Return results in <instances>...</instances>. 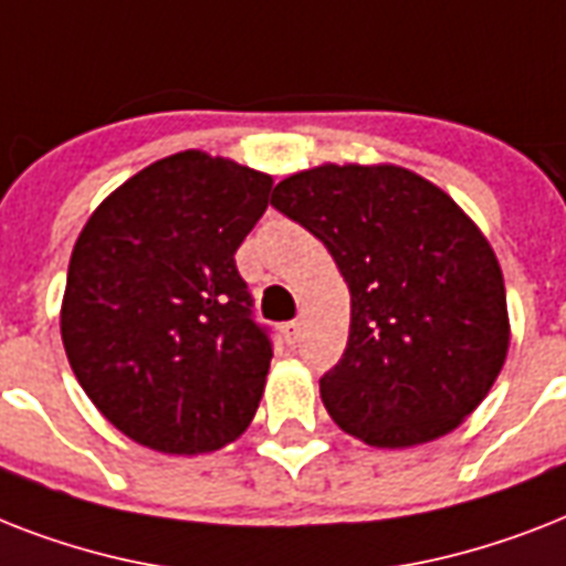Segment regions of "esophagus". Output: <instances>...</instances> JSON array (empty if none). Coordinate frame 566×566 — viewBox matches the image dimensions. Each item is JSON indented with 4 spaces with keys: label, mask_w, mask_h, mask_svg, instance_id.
<instances>
[{
    "label": "esophagus",
    "mask_w": 566,
    "mask_h": 566,
    "mask_svg": "<svg viewBox=\"0 0 566 566\" xmlns=\"http://www.w3.org/2000/svg\"><path fill=\"white\" fill-rule=\"evenodd\" d=\"M282 335H284V340H287V344H300V337H302V323L300 319H291V323H284L282 326Z\"/></svg>",
    "instance_id": "esophagus-1"
}]
</instances>
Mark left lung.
I'll list each match as a JSON object with an SVG mask.
<instances>
[{"mask_svg":"<svg viewBox=\"0 0 566 566\" xmlns=\"http://www.w3.org/2000/svg\"><path fill=\"white\" fill-rule=\"evenodd\" d=\"M273 208L323 240L349 284L344 358L319 378L332 420L387 449L461 426L511 337L500 261L475 222L394 164L296 172L275 185Z\"/></svg>","mask_w":566,"mask_h":566,"instance_id":"left-lung-1","label":"left lung"}]
</instances>
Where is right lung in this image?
I'll return each instance as SVG.
<instances>
[{
  "label": "right lung",
  "instance_id": "1",
  "mask_svg": "<svg viewBox=\"0 0 566 566\" xmlns=\"http://www.w3.org/2000/svg\"><path fill=\"white\" fill-rule=\"evenodd\" d=\"M273 179L188 149L91 213L70 258L61 337L91 402L158 452H213L247 429L273 340L234 252Z\"/></svg>",
  "mask_w": 566,
  "mask_h": 566
}]
</instances>
